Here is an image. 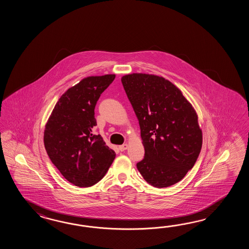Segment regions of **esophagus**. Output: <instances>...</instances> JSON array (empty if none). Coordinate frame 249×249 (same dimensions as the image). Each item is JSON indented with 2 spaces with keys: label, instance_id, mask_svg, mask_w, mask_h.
Wrapping results in <instances>:
<instances>
[{
  "label": "esophagus",
  "instance_id": "obj_1",
  "mask_svg": "<svg viewBox=\"0 0 249 249\" xmlns=\"http://www.w3.org/2000/svg\"><path fill=\"white\" fill-rule=\"evenodd\" d=\"M127 148H128V145H127L126 143H125V144H123V145H120V146L118 147L120 151H124Z\"/></svg>",
  "mask_w": 249,
  "mask_h": 249
}]
</instances>
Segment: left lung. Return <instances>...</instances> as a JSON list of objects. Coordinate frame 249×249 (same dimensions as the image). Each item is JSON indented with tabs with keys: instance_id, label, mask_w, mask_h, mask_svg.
I'll list each match as a JSON object with an SVG mask.
<instances>
[{
	"instance_id": "left-lung-1",
	"label": "left lung",
	"mask_w": 249,
	"mask_h": 249,
	"mask_svg": "<svg viewBox=\"0 0 249 249\" xmlns=\"http://www.w3.org/2000/svg\"><path fill=\"white\" fill-rule=\"evenodd\" d=\"M123 86L139 120L145 148L137 168L156 188L180 181L196 163L202 148V131L191 103L164 77L126 74Z\"/></svg>"
}]
</instances>
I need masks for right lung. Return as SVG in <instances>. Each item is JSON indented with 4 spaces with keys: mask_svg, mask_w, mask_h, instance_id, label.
<instances>
[{
    "mask_svg": "<svg viewBox=\"0 0 249 249\" xmlns=\"http://www.w3.org/2000/svg\"><path fill=\"white\" fill-rule=\"evenodd\" d=\"M116 77L115 74L89 76L69 88L59 98L44 130V147L64 178L78 187L94 185L106 175L116 158L100 134L96 103Z\"/></svg>",
    "mask_w": 249,
    "mask_h": 249,
    "instance_id": "1",
    "label": "right lung"
}]
</instances>
